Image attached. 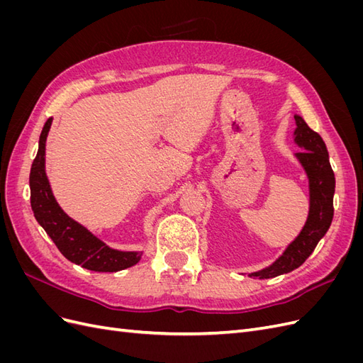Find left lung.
<instances>
[{"mask_svg": "<svg viewBox=\"0 0 363 363\" xmlns=\"http://www.w3.org/2000/svg\"><path fill=\"white\" fill-rule=\"evenodd\" d=\"M294 118L296 124L294 142L301 148V151L295 152V157L309 179V215L300 235L283 251V255L272 265L248 274L250 277L272 279L303 265L327 233L333 219L335 172L328 160L327 147L323 138L307 125L300 115Z\"/></svg>", "mask_w": 363, "mask_h": 363, "instance_id": "left-lung-1", "label": "left lung"}]
</instances>
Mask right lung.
Returning <instances> with one entry per match:
<instances>
[{
	"label": "right lung",
	"instance_id": "right-lung-1",
	"mask_svg": "<svg viewBox=\"0 0 363 363\" xmlns=\"http://www.w3.org/2000/svg\"><path fill=\"white\" fill-rule=\"evenodd\" d=\"M51 123L52 118L42 128L39 150L30 171V201L38 223L65 257L86 269L116 272L136 265L142 256L140 251H119L106 245L101 239L65 213L54 199L45 172V142Z\"/></svg>",
	"mask_w": 363,
	"mask_h": 363
}]
</instances>
